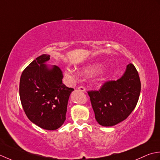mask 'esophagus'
<instances>
[{"instance_id": "obj_1", "label": "esophagus", "mask_w": 160, "mask_h": 160, "mask_svg": "<svg viewBox=\"0 0 160 160\" xmlns=\"http://www.w3.org/2000/svg\"><path fill=\"white\" fill-rule=\"evenodd\" d=\"M78 90L79 91H81V92H86V89H85V88L83 86H80L78 88Z\"/></svg>"}]
</instances>
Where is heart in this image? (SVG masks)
I'll return each instance as SVG.
<instances>
[{"label":"heart","mask_w":160,"mask_h":160,"mask_svg":"<svg viewBox=\"0 0 160 160\" xmlns=\"http://www.w3.org/2000/svg\"><path fill=\"white\" fill-rule=\"evenodd\" d=\"M103 67L102 64L101 63H93L90 64L88 66H85L82 68V72L85 74H90L94 72L100 70ZM64 74L68 79L70 81H74L77 77V74L72 70L66 69L64 71Z\"/></svg>","instance_id":"heart-1"}]
</instances>
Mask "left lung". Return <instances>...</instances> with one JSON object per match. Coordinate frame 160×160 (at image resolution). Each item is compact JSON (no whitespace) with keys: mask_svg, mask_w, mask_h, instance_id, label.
Returning a JSON list of instances; mask_svg holds the SVG:
<instances>
[{"mask_svg":"<svg viewBox=\"0 0 160 160\" xmlns=\"http://www.w3.org/2000/svg\"><path fill=\"white\" fill-rule=\"evenodd\" d=\"M140 91L138 72L132 63L120 79L106 81L99 90L88 91L97 122L103 126H112L125 120L135 109Z\"/></svg>","mask_w":160,"mask_h":160,"instance_id":"1","label":"left lung"}]
</instances>
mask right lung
<instances>
[{
    "label": "right lung",
    "mask_w": 160,
    "mask_h": 160,
    "mask_svg": "<svg viewBox=\"0 0 160 160\" xmlns=\"http://www.w3.org/2000/svg\"><path fill=\"white\" fill-rule=\"evenodd\" d=\"M50 55L42 54L22 72L19 85L22 106L28 119L41 128L57 130L66 120L67 106L74 90L62 82L63 72L45 63Z\"/></svg>",
    "instance_id": "add662e5"
}]
</instances>
